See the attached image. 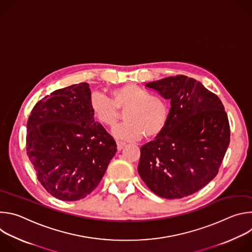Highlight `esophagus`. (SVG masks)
Instances as JSON below:
<instances>
[{
    "mask_svg": "<svg viewBox=\"0 0 252 252\" xmlns=\"http://www.w3.org/2000/svg\"><path fill=\"white\" fill-rule=\"evenodd\" d=\"M126 146V143L123 142V141H117V148H118V151H122Z\"/></svg>",
    "mask_w": 252,
    "mask_h": 252,
    "instance_id": "esophagus-1",
    "label": "esophagus"
}]
</instances>
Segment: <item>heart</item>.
Masks as SVG:
<instances>
[{
  "label": "heart",
  "mask_w": 252,
  "mask_h": 252,
  "mask_svg": "<svg viewBox=\"0 0 252 252\" xmlns=\"http://www.w3.org/2000/svg\"><path fill=\"white\" fill-rule=\"evenodd\" d=\"M89 104L95 120L107 127H114L120 120V111L126 110V123L114 129V135L127 141L142 136L146 139L158 137L163 131L169 116V107L164 98L152 95L133 84L113 90L112 99L94 92L90 95Z\"/></svg>",
  "instance_id": "heart-1"
}]
</instances>
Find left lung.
<instances>
[{
    "label": "left lung",
    "mask_w": 252,
    "mask_h": 252,
    "mask_svg": "<svg viewBox=\"0 0 252 252\" xmlns=\"http://www.w3.org/2000/svg\"><path fill=\"white\" fill-rule=\"evenodd\" d=\"M171 107L163 131L140 148L138 174L160 197L190 195L217 176L230 141L229 122L220 97L187 76L146 85Z\"/></svg>",
    "instance_id": "obj_1"
}]
</instances>
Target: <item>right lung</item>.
<instances>
[{
	"mask_svg": "<svg viewBox=\"0 0 252 252\" xmlns=\"http://www.w3.org/2000/svg\"><path fill=\"white\" fill-rule=\"evenodd\" d=\"M90 86L56 90L34 104L27 124V155L54 197L85 198L100 183L117 152L114 137L94 121Z\"/></svg>",
	"mask_w": 252,
	"mask_h": 252,
	"instance_id": "add662e5",
	"label": "right lung"
}]
</instances>
